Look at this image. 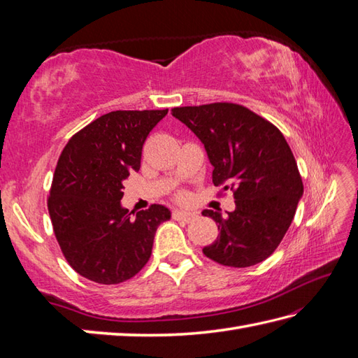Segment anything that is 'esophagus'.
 <instances>
[{
	"label": "esophagus",
	"mask_w": 358,
	"mask_h": 358,
	"mask_svg": "<svg viewBox=\"0 0 358 358\" xmlns=\"http://www.w3.org/2000/svg\"><path fill=\"white\" fill-rule=\"evenodd\" d=\"M172 217L175 220H181V222H192L194 218H196V214L195 212H189V210H173L172 212Z\"/></svg>",
	"instance_id": "1"
}]
</instances>
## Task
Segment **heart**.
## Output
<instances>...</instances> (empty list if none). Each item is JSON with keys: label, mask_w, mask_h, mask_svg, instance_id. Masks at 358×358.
<instances>
[{"label": "heart", "mask_w": 358, "mask_h": 358, "mask_svg": "<svg viewBox=\"0 0 358 358\" xmlns=\"http://www.w3.org/2000/svg\"><path fill=\"white\" fill-rule=\"evenodd\" d=\"M181 196H183V195H181Z\"/></svg>", "instance_id": "b5f03b06"}]
</instances>
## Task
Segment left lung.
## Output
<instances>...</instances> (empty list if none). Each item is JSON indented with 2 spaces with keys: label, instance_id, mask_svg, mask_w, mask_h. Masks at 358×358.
Wrapping results in <instances>:
<instances>
[{
  "label": "left lung",
  "instance_id": "8db88e82",
  "mask_svg": "<svg viewBox=\"0 0 358 358\" xmlns=\"http://www.w3.org/2000/svg\"><path fill=\"white\" fill-rule=\"evenodd\" d=\"M172 115L204 144L214 166L212 183L234 192L235 210L227 217L203 210L220 232L203 254L231 268L266 260L283 240L303 195L301 175L283 134L235 103L173 108Z\"/></svg>",
  "mask_w": 358,
  "mask_h": 358
}]
</instances>
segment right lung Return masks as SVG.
<instances>
[{
    "label": "right lung",
    "mask_w": 358,
    "mask_h": 358,
    "mask_svg": "<svg viewBox=\"0 0 358 358\" xmlns=\"http://www.w3.org/2000/svg\"><path fill=\"white\" fill-rule=\"evenodd\" d=\"M163 110H113L66 144L53 173L48 209L64 258L81 277L118 285L149 262L155 231L171 218L162 204L131 217L123 183L140 171L141 150Z\"/></svg>",
    "instance_id": "add662e5"
}]
</instances>
